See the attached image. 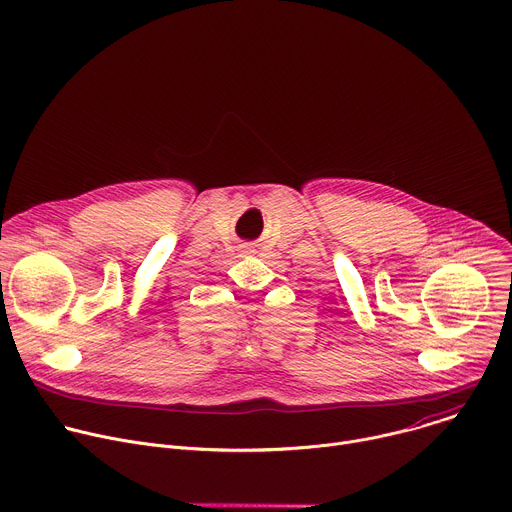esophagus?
Wrapping results in <instances>:
<instances>
[{
	"label": "esophagus",
	"mask_w": 512,
	"mask_h": 512,
	"mask_svg": "<svg viewBox=\"0 0 512 512\" xmlns=\"http://www.w3.org/2000/svg\"><path fill=\"white\" fill-rule=\"evenodd\" d=\"M247 251H251V247H247Z\"/></svg>",
	"instance_id": "34e87169"
}]
</instances>
